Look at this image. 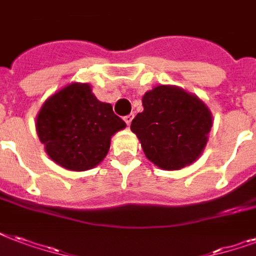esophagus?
I'll return each instance as SVG.
<instances>
[{
    "label": "esophagus",
    "instance_id": "34e87169",
    "mask_svg": "<svg viewBox=\"0 0 256 256\" xmlns=\"http://www.w3.org/2000/svg\"><path fill=\"white\" fill-rule=\"evenodd\" d=\"M132 118H134V114H128V116H126L124 118V122H126V124H128V126H130Z\"/></svg>",
    "mask_w": 256,
    "mask_h": 256
}]
</instances>
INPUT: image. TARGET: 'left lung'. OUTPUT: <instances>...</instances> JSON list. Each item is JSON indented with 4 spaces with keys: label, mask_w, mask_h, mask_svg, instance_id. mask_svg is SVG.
<instances>
[{
    "label": "left lung",
    "mask_w": 256,
    "mask_h": 256,
    "mask_svg": "<svg viewBox=\"0 0 256 256\" xmlns=\"http://www.w3.org/2000/svg\"><path fill=\"white\" fill-rule=\"evenodd\" d=\"M144 112L132 122L146 158L162 170H180L202 156L212 114L200 98L171 85L154 86L142 96Z\"/></svg>",
    "instance_id": "1"
}]
</instances>
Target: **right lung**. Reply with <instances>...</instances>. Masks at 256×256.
I'll use <instances>...</instances> for the list:
<instances>
[{
	"instance_id": "right-lung-1",
	"label": "right lung",
	"mask_w": 256,
	"mask_h": 256,
	"mask_svg": "<svg viewBox=\"0 0 256 256\" xmlns=\"http://www.w3.org/2000/svg\"><path fill=\"white\" fill-rule=\"evenodd\" d=\"M126 128L110 104L96 100L88 84L72 82L42 104L36 130L46 154L70 171L94 168L108 156L112 136Z\"/></svg>"
}]
</instances>
